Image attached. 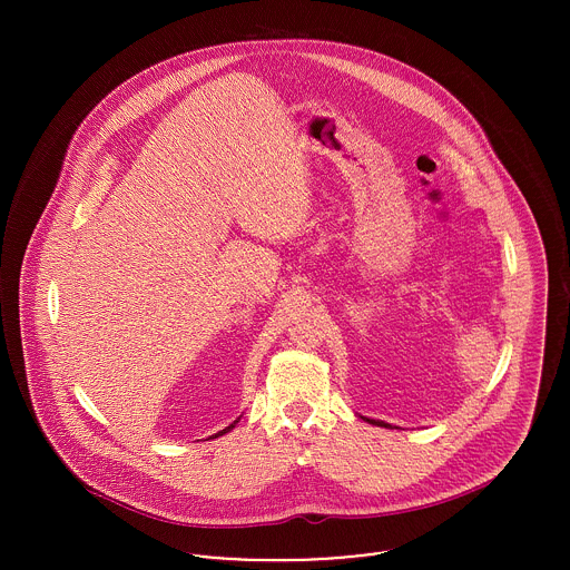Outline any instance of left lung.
Returning a JSON list of instances; mask_svg holds the SVG:
<instances>
[{
  "label": "left lung",
  "instance_id": "left-lung-1",
  "mask_svg": "<svg viewBox=\"0 0 570 570\" xmlns=\"http://www.w3.org/2000/svg\"><path fill=\"white\" fill-rule=\"evenodd\" d=\"M364 421H368V423H373V425H380V428H393L391 423H386V421H380V419H368V416H362Z\"/></svg>",
  "mask_w": 570,
  "mask_h": 570
}]
</instances>
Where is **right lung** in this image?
<instances>
[{
	"mask_svg": "<svg viewBox=\"0 0 570 570\" xmlns=\"http://www.w3.org/2000/svg\"><path fill=\"white\" fill-rule=\"evenodd\" d=\"M235 423H237V421H235ZM235 423H230V425H228V428H224V430H222V432H217V434H215V439H217V436H222V434H226V432H230V430H233V428H235Z\"/></svg>",
	"mask_w": 570,
	"mask_h": 570,
	"instance_id": "obj_1",
	"label": "right lung"
}]
</instances>
